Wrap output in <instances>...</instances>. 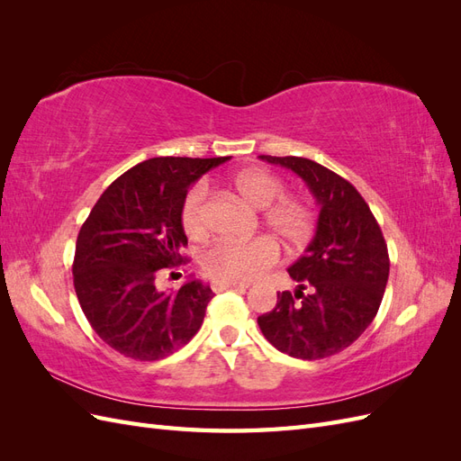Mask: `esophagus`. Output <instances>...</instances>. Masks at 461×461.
Returning <instances> with one entry per match:
<instances>
[{
	"label": "esophagus",
	"mask_w": 461,
	"mask_h": 461,
	"mask_svg": "<svg viewBox=\"0 0 461 461\" xmlns=\"http://www.w3.org/2000/svg\"><path fill=\"white\" fill-rule=\"evenodd\" d=\"M248 285L244 283H213V290L215 292H222V290H246Z\"/></svg>",
	"instance_id": "esophagus-1"
}]
</instances>
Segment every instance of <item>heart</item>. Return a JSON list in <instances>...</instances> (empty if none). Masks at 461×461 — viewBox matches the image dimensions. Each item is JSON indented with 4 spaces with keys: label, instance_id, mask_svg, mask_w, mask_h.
Listing matches in <instances>:
<instances>
[{
    "label": "heart",
    "instance_id": "obj_1",
    "mask_svg": "<svg viewBox=\"0 0 461 461\" xmlns=\"http://www.w3.org/2000/svg\"><path fill=\"white\" fill-rule=\"evenodd\" d=\"M232 188L254 209L261 212L263 225L288 246H302L312 239L315 213L302 198L285 196V185L265 169H244L232 176ZM207 185L192 186L183 202V227L194 240L209 234ZM278 246L267 236L249 242L221 240L202 258L205 275L215 283H252L278 261Z\"/></svg>",
    "mask_w": 461,
    "mask_h": 461
}]
</instances>
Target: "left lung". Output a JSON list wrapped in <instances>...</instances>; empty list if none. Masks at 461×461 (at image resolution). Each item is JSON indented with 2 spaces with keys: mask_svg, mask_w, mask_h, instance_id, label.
<instances>
[{
  "mask_svg": "<svg viewBox=\"0 0 461 461\" xmlns=\"http://www.w3.org/2000/svg\"><path fill=\"white\" fill-rule=\"evenodd\" d=\"M259 159L286 167L319 203L317 229L303 256L288 267L294 294L278 292L258 325L278 352L321 359L342 352L371 325L388 281V249L361 194L340 175L305 158Z\"/></svg>",
  "mask_w": 461,
  "mask_h": 461,
  "instance_id": "1",
  "label": "left lung"
}]
</instances>
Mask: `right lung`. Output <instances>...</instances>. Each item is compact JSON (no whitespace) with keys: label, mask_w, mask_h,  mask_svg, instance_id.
I'll list each match as a JSON object with an SVG mask.
<instances>
[{"label":"right lung","mask_w":461,"mask_h":461,"mask_svg":"<svg viewBox=\"0 0 461 461\" xmlns=\"http://www.w3.org/2000/svg\"><path fill=\"white\" fill-rule=\"evenodd\" d=\"M230 158H153L113 180L82 225L73 278L82 312L119 354L153 361L176 352L203 323L215 294L198 278L178 290L156 286L186 258L183 202L188 188Z\"/></svg>","instance_id":"add662e5"}]
</instances>
